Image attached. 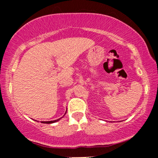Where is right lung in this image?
I'll return each mask as SVG.
<instances>
[{"label": "right lung", "mask_w": 158, "mask_h": 158, "mask_svg": "<svg viewBox=\"0 0 158 158\" xmlns=\"http://www.w3.org/2000/svg\"><path fill=\"white\" fill-rule=\"evenodd\" d=\"M66 113H67V110H66V112H65L64 115H65V114H66ZM60 119H61V118H59V119H56V120H52V121H42V122H41V123H46V124H51V123L57 122V121H59Z\"/></svg>", "instance_id": "right-lung-1"}]
</instances>
